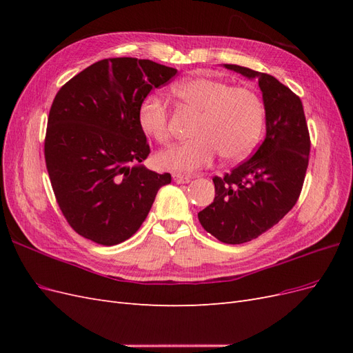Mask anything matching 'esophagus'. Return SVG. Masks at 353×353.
Wrapping results in <instances>:
<instances>
[{
  "instance_id": "esophagus-1",
  "label": "esophagus",
  "mask_w": 353,
  "mask_h": 353,
  "mask_svg": "<svg viewBox=\"0 0 353 353\" xmlns=\"http://www.w3.org/2000/svg\"><path fill=\"white\" fill-rule=\"evenodd\" d=\"M174 181L176 184H188L191 181L190 175H181V174H174Z\"/></svg>"
}]
</instances>
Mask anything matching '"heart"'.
<instances>
[{
	"label": "heart",
	"mask_w": 353,
	"mask_h": 353,
	"mask_svg": "<svg viewBox=\"0 0 353 353\" xmlns=\"http://www.w3.org/2000/svg\"><path fill=\"white\" fill-rule=\"evenodd\" d=\"M175 95L187 109L199 113L191 135L194 138L159 153L157 165L170 172L191 174L209 166L219 153L237 162L258 144L263 128V104L258 94L244 87H231L215 78H191L178 83ZM138 123L159 144L170 140L169 114L157 95H148L138 110Z\"/></svg>",
	"instance_id": "obj_1"
}]
</instances>
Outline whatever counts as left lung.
<instances>
[{"label":"left lung","mask_w":353,"mask_h":353,"mask_svg":"<svg viewBox=\"0 0 353 353\" xmlns=\"http://www.w3.org/2000/svg\"><path fill=\"white\" fill-rule=\"evenodd\" d=\"M223 66L258 79L266 135L250 159L213 178L215 199L199 212V221L219 241L241 244L258 239L293 209L303 187L311 140L302 101L290 88L268 73Z\"/></svg>","instance_id":"obj_1"}]
</instances>
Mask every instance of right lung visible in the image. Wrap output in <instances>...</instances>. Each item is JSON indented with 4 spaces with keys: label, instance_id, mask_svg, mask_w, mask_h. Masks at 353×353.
I'll list each match as a JSON object with an SVG mask.
<instances>
[{
    "label": "right lung",
    "instance_id": "obj_1",
    "mask_svg": "<svg viewBox=\"0 0 353 353\" xmlns=\"http://www.w3.org/2000/svg\"><path fill=\"white\" fill-rule=\"evenodd\" d=\"M176 69L134 57L104 59L66 82L51 104L46 163L69 225L97 244L138 231L170 174L141 165L150 153L138 110Z\"/></svg>",
    "mask_w": 353,
    "mask_h": 353
}]
</instances>
